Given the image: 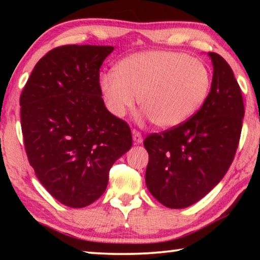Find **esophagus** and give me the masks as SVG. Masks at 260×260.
<instances>
[{
	"label": "esophagus",
	"instance_id": "34e87169",
	"mask_svg": "<svg viewBox=\"0 0 260 260\" xmlns=\"http://www.w3.org/2000/svg\"><path fill=\"white\" fill-rule=\"evenodd\" d=\"M133 140H134L135 144H141L142 142H143V137H142L141 133H138V131L134 130L133 131Z\"/></svg>",
	"mask_w": 260,
	"mask_h": 260
}]
</instances>
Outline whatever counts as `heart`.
Masks as SVG:
<instances>
[{
	"mask_svg": "<svg viewBox=\"0 0 260 260\" xmlns=\"http://www.w3.org/2000/svg\"><path fill=\"white\" fill-rule=\"evenodd\" d=\"M209 86L211 73L204 61L167 51L129 55L117 63L115 73L99 78V90L113 116H125L138 97L142 111L166 129L190 118L204 104Z\"/></svg>",
	"mask_w": 260,
	"mask_h": 260,
	"instance_id": "obj_1",
	"label": "heart"
}]
</instances>
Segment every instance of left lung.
Masks as SVG:
<instances>
[{
  "label": "left lung",
  "instance_id": "left-lung-1",
  "mask_svg": "<svg viewBox=\"0 0 260 260\" xmlns=\"http://www.w3.org/2000/svg\"><path fill=\"white\" fill-rule=\"evenodd\" d=\"M211 92L186 122L147 136L145 183L158 202L186 208L201 200L225 176L239 144L245 115L243 95L226 60L209 52Z\"/></svg>",
  "mask_w": 260,
  "mask_h": 260
}]
</instances>
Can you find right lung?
Returning <instances> with one entry per match:
<instances>
[{
  "label": "right lung",
  "instance_id": "obj_1",
  "mask_svg": "<svg viewBox=\"0 0 260 260\" xmlns=\"http://www.w3.org/2000/svg\"><path fill=\"white\" fill-rule=\"evenodd\" d=\"M112 46L67 45L39 60L20 97L21 127L35 175L62 205L81 208L106 189L131 130L105 108L99 69Z\"/></svg>",
  "mask_w": 260,
  "mask_h": 260
}]
</instances>
